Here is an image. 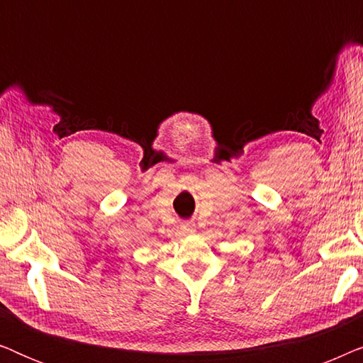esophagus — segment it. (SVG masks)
<instances>
[{"label":"esophagus","instance_id":"obj_1","mask_svg":"<svg viewBox=\"0 0 363 363\" xmlns=\"http://www.w3.org/2000/svg\"><path fill=\"white\" fill-rule=\"evenodd\" d=\"M195 231H196V226L193 225V223H185V225H182L183 235H193Z\"/></svg>","mask_w":363,"mask_h":363}]
</instances>
